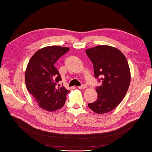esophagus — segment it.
Listing matches in <instances>:
<instances>
[{"label": "esophagus", "instance_id": "esophagus-1", "mask_svg": "<svg viewBox=\"0 0 152 152\" xmlns=\"http://www.w3.org/2000/svg\"><path fill=\"white\" fill-rule=\"evenodd\" d=\"M86 88H87V86L86 85H82L81 86L78 87V89H85Z\"/></svg>", "mask_w": 152, "mask_h": 152}]
</instances>
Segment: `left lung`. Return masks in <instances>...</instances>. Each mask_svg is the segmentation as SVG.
<instances>
[{"label": "left lung", "instance_id": "1", "mask_svg": "<svg viewBox=\"0 0 152 152\" xmlns=\"http://www.w3.org/2000/svg\"><path fill=\"white\" fill-rule=\"evenodd\" d=\"M92 61L95 78H102L96 89L97 99L88 104L96 114H105L120 104L131 82V70L126 57L120 50L110 46H97L86 50Z\"/></svg>", "mask_w": 152, "mask_h": 152}]
</instances>
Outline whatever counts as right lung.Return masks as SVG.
<instances>
[{"label":"right lung","mask_w":152,"mask_h":152,"mask_svg":"<svg viewBox=\"0 0 152 152\" xmlns=\"http://www.w3.org/2000/svg\"><path fill=\"white\" fill-rule=\"evenodd\" d=\"M69 50L67 47L46 46L38 50L28 61L25 84L38 106L44 110L56 111L65 103L69 91L63 86H57L61 78L54 64Z\"/></svg>","instance_id":"right-lung-1"}]
</instances>
